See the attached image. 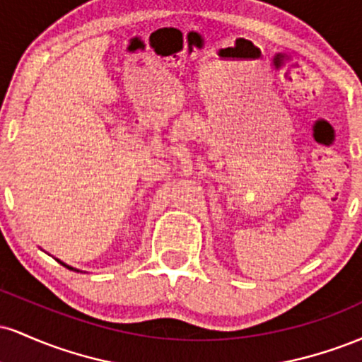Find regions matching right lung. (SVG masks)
Listing matches in <instances>:
<instances>
[{
  "mask_svg": "<svg viewBox=\"0 0 362 362\" xmlns=\"http://www.w3.org/2000/svg\"><path fill=\"white\" fill-rule=\"evenodd\" d=\"M66 267H68V265H66ZM69 269H71V267H69Z\"/></svg>",
  "mask_w": 362,
  "mask_h": 362,
  "instance_id": "add662e5",
  "label": "right lung"
}]
</instances>
